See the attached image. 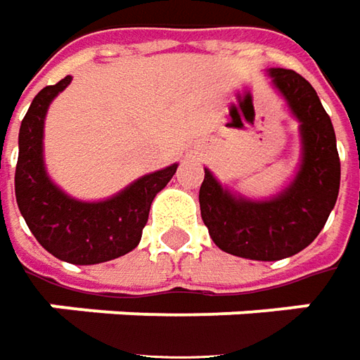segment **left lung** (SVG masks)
I'll list each match as a JSON object with an SVG mask.
<instances>
[{
	"label": "left lung",
	"instance_id": "left-lung-1",
	"mask_svg": "<svg viewBox=\"0 0 360 360\" xmlns=\"http://www.w3.org/2000/svg\"><path fill=\"white\" fill-rule=\"evenodd\" d=\"M267 75L299 122L301 160L293 180L265 200L231 192L208 168L200 186V212L210 238L221 252L255 262H277L305 250L323 230L341 184L335 130L315 89L289 69H269Z\"/></svg>",
	"mask_w": 360,
	"mask_h": 360
}]
</instances>
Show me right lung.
I'll list each match as a JSON object with an SVG mask.
<instances>
[{"mask_svg": "<svg viewBox=\"0 0 360 360\" xmlns=\"http://www.w3.org/2000/svg\"><path fill=\"white\" fill-rule=\"evenodd\" d=\"M67 84L71 77L39 91L21 120L15 198L31 233L51 255L67 264L95 265L139 245L152 200L172 180L178 164L141 176L105 200L84 202L69 196L51 180L43 158L45 117Z\"/></svg>", "mask_w": 360, "mask_h": 360, "instance_id": "obj_1", "label": "right lung"}]
</instances>
